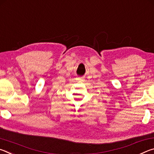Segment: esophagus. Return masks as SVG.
I'll use <instances>...</instances> for the list:
<instances>
[{"label": "esophagus", "instance_id": "esophagus-1", "mask_svg": "<svg viewBox=\"0 0 154 154\" xmlns=\"http://www.w3.org/2000/svg\"><path fill=\"white\" fill-rule=\"evenodd\" d=\"M79 80H80V81H83V79H82V78H80V79H79Z\"/></svg>", "mask_w": 154, "mask_h": 154}]
</instances>
